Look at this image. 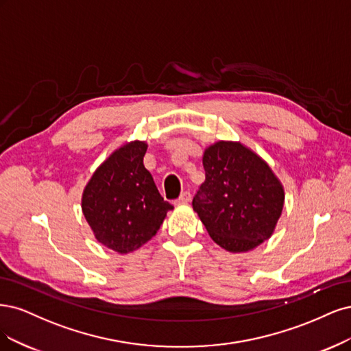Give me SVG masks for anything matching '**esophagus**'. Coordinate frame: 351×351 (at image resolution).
I'll list each match as a JSON object with an SVG mask.
<instances>
[{
  "mask_svg": "<svg viewBox=\"0 0 351 351\" xmlns=\"http://www.w3.org/2000/svg\"><path fill=\"white\" fill-rule=\"evenodd\" d=\"M191 198H192L191 192L185 191V192H182V194H180V197L176 199V202H178V204H182V202H189Z\"/></svg>",
  "mask_w": 351,
  "mask_h": 351,
  "instance_id": "1",
  "label": "esophagus"
}]
</instances>
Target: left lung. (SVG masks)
<instances>
[{"instance_id":"left-lung-1","label":"left lung","mask_w":351,"mask_h":351,"mask_svg":"<svg viewBox=\"0 0 351 351\" xmlns=\"http://www.w3.org/2000/svg\"><path fill=\"white\" fill-rule=\"evenodd\" d=\"M206 180L192 199L211 239L230 252L267 241L281 216L285 191L269 166L241 143L219 141L202 157Z\"/></svg>"}]
</instances>
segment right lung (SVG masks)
<instances>
[{"label": "right lung", "mask_w": 351, "mask_h": 351, "mask_svg": "<svg viewBox=\"0 0 351 351\" xmlns=\"http://www.w3.org/2000/svg\"><path fill=\"white\" fill-rule=\"evenodd\" d=\"M145 150L143 141L122 145L99 166L83 192V214L96 239L119 254L149 242L173 208L143 165Z\"/></svg>", "instance_id": "1"}]
</instances>
